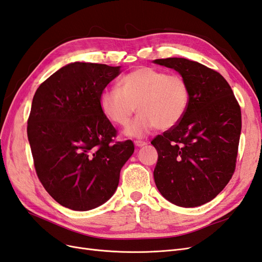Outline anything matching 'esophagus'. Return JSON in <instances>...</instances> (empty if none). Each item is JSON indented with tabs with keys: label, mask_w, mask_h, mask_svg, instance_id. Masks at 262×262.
I'll list each match as a JSON object with an SVG mask.
<instances>
[{
	"label": "esophagus",
	"mask_w": 262,
	"mask_h": 262,
	"mask_svg": "<svg viewBox=\"0 0 262 262\" xmlns=\"http://www.w3.org/2000/svg\"><path fill=\"white\" fill-rule=\"evenodd\" d=\"M134 144H136L137 146H139V147H141V146H144V145H146L147 144V142H145V141H141V140H137V141H134Z\"/></svg>",
	"instance_id": "34e87169"
}]
</instances>
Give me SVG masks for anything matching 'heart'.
I'll return each instance as SVG.
<instances>
[{
	"label": "heart",
	"mask_w": 262,
	"mask_h": 262,
	"mask_svg": "<svg viewBox=\"0 0 262 262\" xmlns=\"http://www.w3.org/2000/svg\"><path fill=\"white\" fill-rule=\"evenodd\" d=\"M118 86L119 90L107 89L100 94L99 107L109 121L120 126L129 124L137 107L139 115L125 131L131 137L176 126L185 118L191 99L184 75L148 67L131 71Z\"/></svg>",
	"instance_id": "obj_1"
}]
</instances>
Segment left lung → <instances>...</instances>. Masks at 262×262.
<instances>
[{
    "label": "left lung",
    "mask_w": 262,
    "mask_h": 262,
    "mask_svg": "<svg viewBox=\"0 0 262 262\" xmlns=\"http://www.w3.org/2000/svg\"><path fill=\"white\" fill-rule=\"evenodd\" d=\"M154 62L184 75L191 93L185 118L150 142L158 153L155 184L171 203L199 207L213 200L235 171L241 106L231 86L216 71L184 58Z\"/></svg>",
    "instance_id": "obj_1"
}]
</instances>
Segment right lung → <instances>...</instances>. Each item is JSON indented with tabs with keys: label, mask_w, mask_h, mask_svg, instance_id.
Wrapping results in <instances>:
<instances>
[{
	"label": "right lung",
	"mask_w": 262,
	"mask_h": 262,
	"mask_svg": "<svg viewBox=\"0 0 262 262\" xmlns=\"http://www.w3.org/2000/svg\"><path fill=\"white\" fill-rule=\"evenodd\" d=\"M120 67L75 62L38 87L27 121L37 176L63 207L87 211L114 194L120 170L134 152L131 140L101 113L100 94Z\"/></svg>",
	"instance_id": "add662e5"
}]
</instances>
